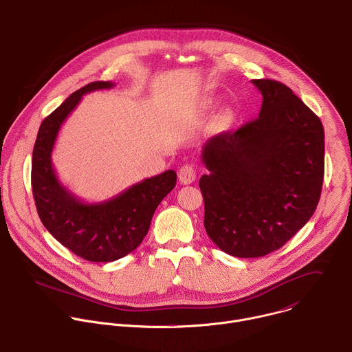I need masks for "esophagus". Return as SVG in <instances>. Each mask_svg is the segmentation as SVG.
<instances>
[{
  "instance_id": "obj_1",
  "label": "esophagus",
  "mask_w": 352,
  "mask_h": 352,
  "mask_svg": "<svg viewBox=\"0 0 352 352\" xmlns=\"http://www.w3.org/2000/svg\"><path fill=\"white\" fill-rule=\"evenodd\" d=\"M178 178H179V182L184 184V185H189L192 184L195 179H196V170L192 164H185L179 168V173H178Z\"/></svg>"
}]
</instances>
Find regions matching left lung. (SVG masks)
<instances>
[{"label":"left lung","mask_w":352,"mask_h":352,"mask_svg":"<svg viewBox=\"0 0 352 352\" xmlns=\"http://www.w3.org/2000/svg\"><path fill=\"white\" fill-rule=\"evenodd\" d=\"M259 116L203 145L199 186L204 228L226 254L259 258L281 248L313 217L325 170L320 118L281 82L251 80Z\"/></svg>","instance_id":"obj_1"}]
</instances>
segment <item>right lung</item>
I'll return each mask as SVG.
<instances>
[{
    "instance_id": "1",
    "label": "right lung",
    "mask_w": 352,
    "mask_h": 352,
    "mask_svg": "<svg viewBox=\"0 0 352 352\" xmlns=\"http://www.w3.org/2000/svg\"><path fill=\"white\" fill-rule=\"evenodd\" d=\"M113 86L100 80L72 93L43 119L32 151V195L43 226L60 244L89 262H113L133 252L146 236L155 210L177 182V173L167 170L112 199L85 203L57 178L52 152L61 124L83 94Z\"/></svg>"
}]
</instances>
